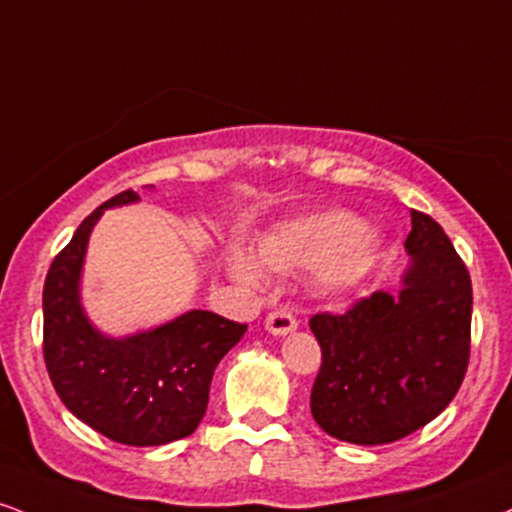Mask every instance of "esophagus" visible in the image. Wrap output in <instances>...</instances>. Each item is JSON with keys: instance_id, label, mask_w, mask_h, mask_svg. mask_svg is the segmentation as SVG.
Here are the masks:
<instances>
[{"instance_id": "esophagus-1", "label": "esophagus", "mask_w": 512, "mask_h": 512, "mask_svg": "<svg viewBox=\"0 0 512 512\" xmlns=\"http://www.w3.org/2000/svg\"><path fill=\"white\" fill-rule=\"evenodd\" d=\"M264 326H267L269 334L286 336V334H291V331L298 329V322H295V317L291 315V312L276 310L267 319H264Z\"/></svg>"}]
</instances>
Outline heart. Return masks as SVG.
<instances>
[{
	"label": "heart",
	"mask_w": 512,
	"mask_h": 512,
	"mask_svg": "<svg viewBox=\"0 0 512 512\" xmlns=\"http://www.w3.org/2000/svg\"><path fill=\"white\" fill-rule=\"evenodd\" d=\"M379 238L346 209H324L283 219L257 238L255 250L233 243L224 252V269L233 281L260 291L272 272L310 269L324 293L341 295L365 281L377 262Z\"/></svg>",
	"instance_id": "heart-1"
}]
</instances>
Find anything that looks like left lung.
<instances>
[{
	"label": "left lung",
	"mask_w": 512,
	"mask_h": 512,
	"mask_svg": "<svg viewBox=\"0 0 512 512\" xmlns=\"http://www.w3.org/2000/svg\"><path fill=\"white\" fill-rule=\"evenodd\" d=\"M410 255L398 293L377 291L346 315H315L322 369L312 417L326 434L357 446L403 439L439 417L470 360L472 283L432 217L410 212Z\"/></svg>",
	"instance_id": "obj_1"
}]
</instances>
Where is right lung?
Wrapping results in <instances>:
<instances>
[{"label": "right lung", "instance_id": "obj_1", "mask_svg": "<svg viewBox=\"0 0 512 512\" xmlns=\"http://www.w3.org/2000/svg\"><path fill=\"white\" fill-rule=\"evenodd\" d=\"M135 202L133 190L104 202L54 257L42 291L45 365L80 422L126 446H162L195 432L214 369L248 326L209 310H188L128 336H109L90 322L80 293L90 233L104 209Z\"/></svg>", "mask_w": 512, "mask_h": 512}]
</instances>
